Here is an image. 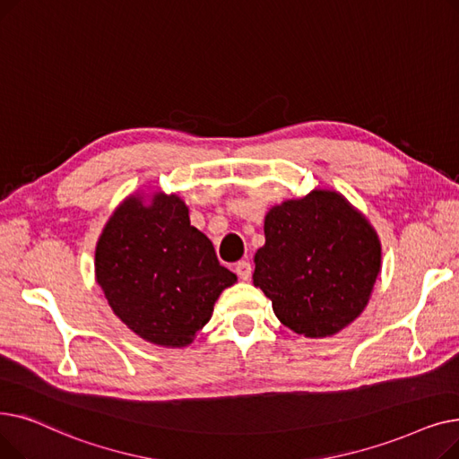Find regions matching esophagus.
<instances>
[{"mask_svg":"<svg viewBox=\"0 0 459 459\" xmlns=\"http://www.w3.org/2000/svg\"><path fill=\"white\" fill-rule=\"evenodd\" d=\"M235 273H237V276L241 278V280H250V276H252V265H250V261H238V264L235 265Z\"/></svg>","mask_w":459,"mask_h":459,"instance_id":"esophagus-1","label":"esophagus"}]
</instances>
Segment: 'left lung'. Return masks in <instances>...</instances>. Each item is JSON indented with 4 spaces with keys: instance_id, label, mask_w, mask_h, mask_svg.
Listing matches in <instances>:
<instances>
[{
    "instance_id": "left-lung-1",
    "label": "left lung",
    "mask_w": 459,
    "mask_h": 459,
    "mask_svg": "<svg viewBox=\"0 0 459 459\" xmlns=\"http://www.w3.org/2000/svg\"><path fill=\"white\" fill-rule=\"evenodd\" d=\"M264 231L252 278L281 325L326 338L364 312L381 273V241L343 194L316 188L281 202L265 214Z\"/></svg>"
}]
</instances>
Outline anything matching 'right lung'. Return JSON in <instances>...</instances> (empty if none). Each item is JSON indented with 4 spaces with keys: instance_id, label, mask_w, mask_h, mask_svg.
I'll return each instance as SVG.
<instances>
[{
    "instance_id": "1",
    "label": "right lung",
    "mask_w": 459,
    "mask_h": 459,
    "mask_svg": "<svg viewBox=\"0 0 459 459\" xmlns=\"http://www.w3.org/2000/svg\"><path fill=\"white\" fill-rule=\"evenodd\" d=\"M95 278L114 314L142 340L186 347L237 276L218 264L186 204L162 190L130 194L97 241Z\"/></svg>"
}]
</instances>
